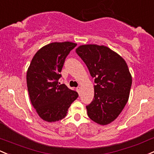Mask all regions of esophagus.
I'll use <instances>...</instances> for the list:
<instances>
[{"label": "esophagus", "instance_id": "obj_1", "mask_svg": "<svg viewBox=\"0 0 154 154\" xmlns=\"http://www.w3.org/2000/svg\"><path fill=\"white\" fill-rule=\"evenodd\" d=\"M76 90H77V93H78L79 94H80V91H81V88H80V87H77V88H76Z\"/></svg>", "mask_w": 154, "mask_h": 154}]
</instances>
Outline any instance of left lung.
<instances>
[{
  "mask_svg": "<svg viewBox=\"0 0 154 154\" xmlns=\"http://www.w3.org/2000/svg\"><path fill=\"white\" fill-rule=\"evenodd\" d=\"M94 78V99L86 106L88 116L100 125L110 124L128 102L131 75L124 59L109 47L81 45L76 50Z\"/></svg>",
  "mask_w": 154,
  "mask_h": 154,
  "instance_id": "obj_1",
  "label": "left lung"
}]
</instances>
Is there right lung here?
Wrapping results in <instances>:
<instances>
[{
	"label": "right lung",
	"mask_w": 154,
	"mask_h": 154,
	"mask_svg": "<svg viewBox=\"0 0 154 154\" xmlns=\"http://www.w3.org/2000/svg\"><path fill=\"white\" fill-rule=\"evenodd\" d=\"M76 46L70 42L45 45L35 54L28 67L26 80L30 102L39 117L47 122L65 118L78 97L76 91L58 82L66 58Z\"/></svg>",
	"instance_id": "add662e5"
}]
</instances>
